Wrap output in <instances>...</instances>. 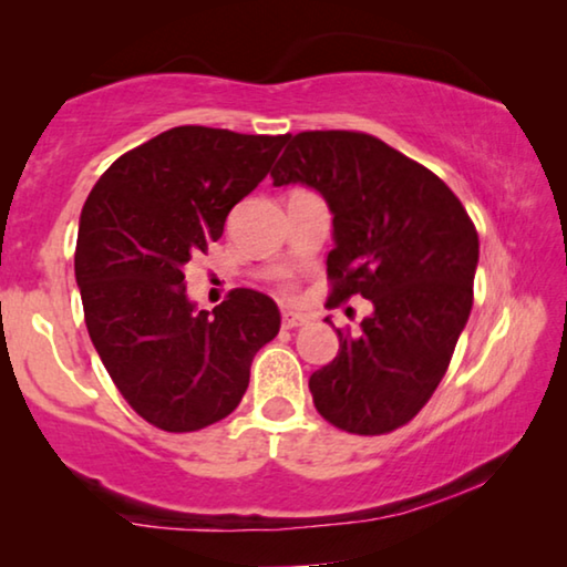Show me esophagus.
I'll list each match as a JSON object with an SVG mask.
<instances>
[{
    "mask_svg": "<svg viewBox=\"0 0 567 567\" xmlns=\"http://www.w3.org/2000/svg\"><path fill=\"white\" fill-rule=\"evenodd\" d=\"M310 320H307V315H300V312H285L282 315V328L285 330H295V328H302V324H307Z\"/></svg>",
    "mask_w": 567,
    "mask_h": 567,
    "instance_id": "obj_1",
    "label": "esophagus"
}]
</instances>
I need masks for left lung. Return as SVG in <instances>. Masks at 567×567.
I'll list each match as a JSON object with an SVG mask.
<instances>
[{"instance_id": "left-lung-1", "label": "left lung", "mask_w": 567, "mask_h": 567, "mask_svg": "<svg viewBox=\"0 0 567 567\" xmlns=\"http://www.w3.org/2000/svg\"><path fill=\"white\" fill-rule=\"evenodd\" d=\"M270 177L330 207V305L372 302L358 334L334 330L338 358L310 375L315 408L354 435L405 425L443 380L470 318L475 225L443 179L362 132L287 137Z\"/></svg>"}]
</instances>
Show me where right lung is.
Listing matches in <instances>:
<instances>
[{"instance_id":"right-lung-1","label":"right lung","mask_w":567,"mask_h":567,"mask_svg":"<svg viewBox=\"0 0 567 567\" xmlns=\"http://www.w3.org/2000/svg\"><path fill=\"white\" fill-rule=\"evenodd\" d=\"M287 134L185 124L130 150L92 187L74 275L100 360L137 415L167 433L227 417L255 352L280 330L272 297L233 290L213 312L187 297L185 267L223 237Z\"/></svg>"}]
</instances>
